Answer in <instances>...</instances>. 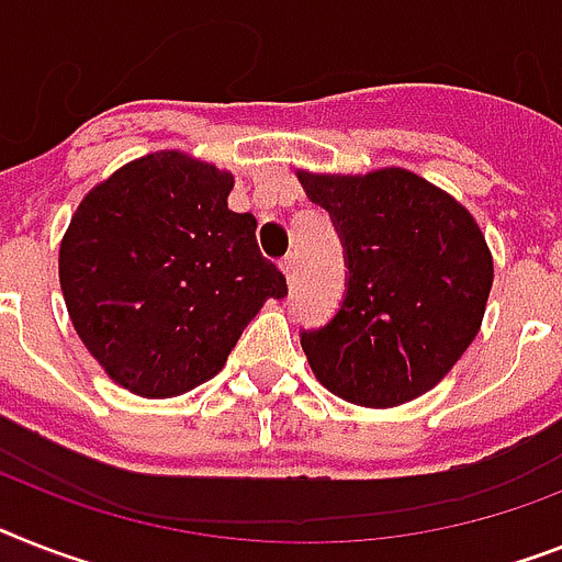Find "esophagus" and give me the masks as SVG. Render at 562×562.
Here are the masks:
<instances>
[{
	"label": "esophagus",
	"mask_w": 562,
	"mask_h": 562,
	"mask_svg": "<svg viewBox=\"0 0 562 562\" xmlns=\"http://www.w3.org/2000/svg\"><path fill=\"white\" fill-rule=\"evenodd\" d=\"M281 270H284L286 281H295V276H299V252H286L281 258Z\"/></svg>",
	"instance_id": "1"
}]
</instances>
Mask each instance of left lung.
<instances>
[{
	"mask_svg": "<svg viewBox=\"0 0 562 562\" xmlns=\"http://www.w3.org/2000/svg\"><path fill=\"white\" fill-rule=\"evenodd\" d=\"M345 249V299L301 330L315 379L364 407L422 396L480 333L494 281L485 235L462 203L405 169L361 178L301 171Z\"/></svg>",
	"mask_w": 562,
	"mask_h": 562,
	"instance_id": "8db88e82",
	"label": "left lung"
}]
</instances>
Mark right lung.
<instances>
[{
    "label": "right lung",
    "instance_id": "obj_1",
    "mask_svg": "<svg viewBox=\"0 0 562 562\" xmlns=\"http://www.w3.org/2000/svg\"><path fill=\"white\" fill-rule=\"evenodd\" d=\"M232 175L157 151L86 194L59 247L74 330L105 373L137 396H180L226 364L286 278L232 212Z\"/></svg>",
    "mask_w": 562,
    "mask_h": 562
}]
</instances>
